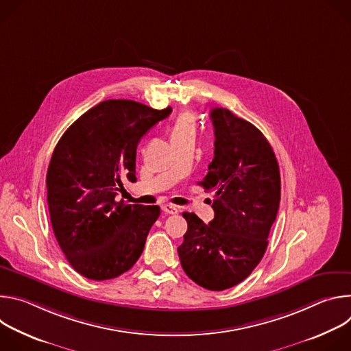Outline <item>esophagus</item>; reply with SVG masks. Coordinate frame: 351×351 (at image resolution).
Instances as JSON below:
<instances>
[{
	"label": "esophagus",
	"instance_id": "obj_1",
	"mask_svg": "<svg viewBox=\"0 0 351 351\" xmlns=\"http://www.w3.org/2000/svg\"><path fill=\"white\" fill-rule=\"evenodd\" d=\"M162 211H164L165 214H171V215H175V214L179 213L178 207L173 206V204H164V206H162Z\"/></svg>",
	"mask_w": 351,
	"mask_h": 351
}]
</instances>
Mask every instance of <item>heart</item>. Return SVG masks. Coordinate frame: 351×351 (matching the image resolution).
I'll return each instance as SVG.
<instances>
[{"label":"heart","instance_id":"obj_1","mask_svg":"<svg viewBox=\"0 0 351 351\" xmlns=\"http://www.w3.org/2000/svg\"><path fill=\"white\" fill-rule=\"evenodd\" d=\"M195 123L194 117L190 112H182L171 128V137L184 136V134H194Z\"/></svg>","mask_w":351,"mask_h":351}]
</instances>
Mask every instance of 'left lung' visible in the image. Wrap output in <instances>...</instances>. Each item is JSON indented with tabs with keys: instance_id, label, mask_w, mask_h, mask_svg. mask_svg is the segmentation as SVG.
Here are the masks:
<instances>
[{
	"instance_id": "obj_1",
	"label": "left lung",
	"mask_w": 351,
	"mask_h": 351,
	"mask_svg": "<svg viewBox=\"0 0 351 351\" xmlns=\"http://www.w3.org/2000/svg\"><path fill=\"white\" fill-rule=\"evenodd\" d=\"M214 160L202 184L214 191V219L207 225L183 213L187 232L178 247L186 275L208 290L244 280L260 264L280 202V173L274 149L253 125L226 108H213Z\"/></svg>"
}]
</instances>
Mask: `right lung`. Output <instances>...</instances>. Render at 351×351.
<instances>
[{
    "mask_svg": "<svg viewBox=\"0 0 351 351\" xmlns=\"http://www.w3.org/2000/svg\"><path fill=\"white\" fill-rule=\"evenodd\" d=\"M132 99H107L62 134L47 171V202L57 241L76 272L114 279L143 253L158 206L117 202L123 179L136 182L140 138L169 117Z\"/></svg>",
    "mask_w": 351,
    "mask_h": 351,
    "instance_id": "right-lung-1",
    "label": "right lung"
}]
</instances>
